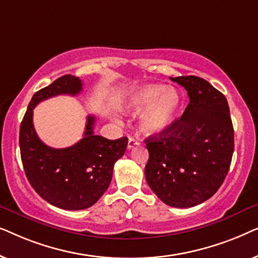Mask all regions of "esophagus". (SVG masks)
Segmentation results:
<instances>
[{"instance_id": "obj_1", "label": "esophagus", "mask_w": 258, "mask_h": 258, "mask_svg": "<svg viewBox=\"0 0 258 258\" xmlns=\"http://www.w3.org/2000/svg\"><path fill=\"white\" fill-rule=\"evenodd\" d=\"M139 144H140L139 141L135 140V139H133V137H130L129 141H128V149H133L134 147L139 146Z\"/></svg>"}]
</instances>
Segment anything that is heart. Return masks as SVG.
I'll use <instances>...</instances> for the list:
<instances>
[{"label": "heart", "instance_id": "1", "mask_svg": "<svg viewBox=\"0 0 258 258\" xmlns=\"http://www.w3.org/2000/svg\"><path fill=\"white\" fill-rule=\"evenodd\" d=\"M182 103V95L177 89L163 84H150L134 90L125 102V109L144 111L141 117V130L148 135H157L172 125Z\"/></svg>", "mask_w": 258, "mask_h": 258}]
</instances>
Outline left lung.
<instances>
[{
  "label": "left lung",
  "instance_id": "left-lung-1",
  "mask_svg": "<svg viewBox=\"0 0 258 258\" xmlns=\"http://www.w3.org/2000/svg\"><path fill=\"white\" fill-rule=\"evenodd\" d=\"M188 91L181 118L164 133L146 139L149 161L144 174L167 206L190 208L220 189L234 153V126L227 98L197 76L170 77Z\"/></svg>",
  "mask_w": 258,
  "mask_h": 258
}]
</instances>
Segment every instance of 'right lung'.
<instances>
[{"label": "right lung", "mask_w": 258, "mask_h": 258, "mask_svg": "<svg viewBox=\"0 0 258 258\" xmlns=\"http://www.w3.org/2000/svg\"><path fill=\"white\" fill-rule=\"evenodd\" d=\"M82 90L79 77L64 75L36 91L20 126L21 160L35 191L52 206L64 210L87 209L100 200L111 182L115 162L124 155L128 139L108 140L95 135V116H88L83 139L72 147L55 149L38 139L33 110L40 102L57 95Z\"/></svg>", "instance_id": "add662e5"}]
</instances>
